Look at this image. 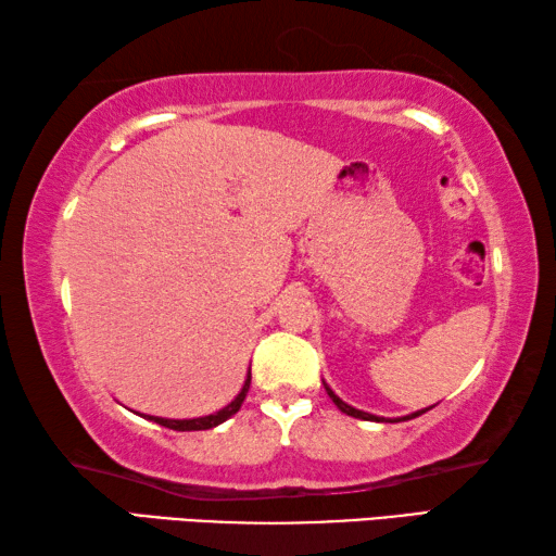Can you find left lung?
I'll return each instance as SVG.
<instances>
[{"label":"left lung","instance_id":"left-lung-1","mask_svg":"<svg viewBox=\"0 0 556 556\" xmlns=\"http://www.w3.org/2000/svg\"><path fill=\"white\" fill-rule=\"evenodd\" d=\"M325 391H327V395L332 397V403L339 407V410L342 413H346V415H352V417H358V420H371V422H405V420H413V417H417V415H422V413H427L430 410V407H425V410H417V413H413V415H405V417H397V420H383V417H376V415H371V413H364V410H356V407H352V405H346L342 397L339 395H334V391L332 388H329L327 383H325Z\"/></svg>","mask_w":556,"mask_h":556}]
</instances>
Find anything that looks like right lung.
<instances>
[{"label":"right lung","instance_id":"add662e5","mask_svg":"<svg viewBox=\"0 0 556 556\" xmlns=\"http://www.w3.org/2000/svg\"><path fill=\"white\" fill-rule=\"evenodd\" d=\"M249 386H251V374H249L247 381H243L241 393H239L237 397H233V401H231L227 407H222V410H219V413H214V415L192 417V420H165V417H153V415H143V417H149V420L159 422V425H163V427H168V430H178V432L212 430V427L222 425L224 420H229L231 415H237V413H239V407H241V403H243V397H247V393H249Z\"/></svg>","mask_w":556,"mask_h":556}]
</instances>
